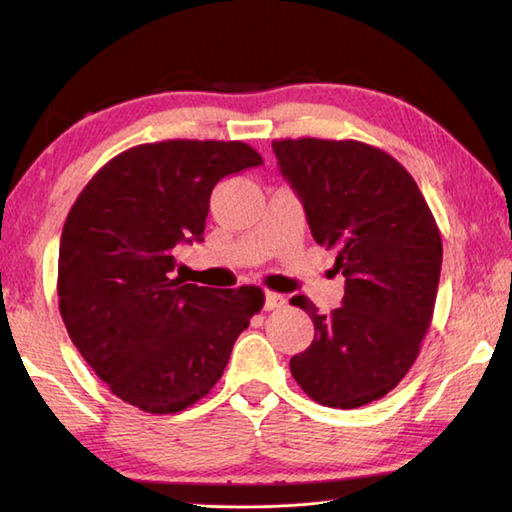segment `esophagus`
<instances>
[{
    "label": "esophagus",
    "instance_id": "34e87169",
    "mask_svg": "<svg viewBox=\"0 0 512 512\" xmlns=\"http://www.w3.org/2000/svg\"><path fill=\"white\" fill-rule=\"evenodd\" d=\"M286 306V297L284 295H277V292H266V299H264V310H279Z\"/></svg>",
    "mask_w": 512,
    "mask_h": 512
}]
</instances>
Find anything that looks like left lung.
<instances>
[{"label": "left lung", "mask_w": 512, "mask_h": 512, "mask_svg": "<svg viewBox=\"0 0 512 512\" xmlns=\"http://www.w3.org/2000/svg\"><path fill=\"white\" fill-rule=\"evenodd\" d=\"M281 176L306 209L314 242L336 253L343 306L310 314L314 341L290 358L319 405L356 409L387 396L418 358L436 306L442 237L416 180L383 149L358 140H273Z\"/></svg>", "instance_id": "8db88e82"}]
</instances>
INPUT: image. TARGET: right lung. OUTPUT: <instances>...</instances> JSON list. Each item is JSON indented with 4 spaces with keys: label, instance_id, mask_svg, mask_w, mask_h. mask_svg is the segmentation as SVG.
Segmentation results:
<instances>
[{
    "label": "right lung",
    "instance_id": "right-lung-1",
    "mask_svg": "<svg viewBox=\"0 0 512 512\" xmlns=\"http://www.w3.org/2000/svg\"><path fill=\"white\" fill-rule=\"evenodd\" d=\"M262 162L239 140H162L112 158L76 198L61 233L59 310L76 350L129 405H195L264 308L255 286L217 295L173 277L178 246L202 242L215 184Z\"/></svg>",
    "mask_w": 512,
    "mask_h": 512
}]
</instances>
